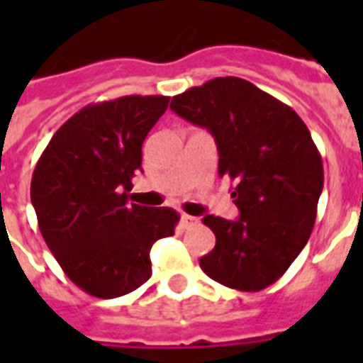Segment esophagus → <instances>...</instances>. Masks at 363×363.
Returning <instances> with one entry per match:
<instances>
[{
    "label": "esophagus",
    "mask_w": 363,
    "mask_h": 363,
    "mask_svg": "<svg viewBox=\"0 0 363 363\" xmlns=\"http://www.w3.org/2000/svg\"><path fill=\"white\" fill-rule=\"evenodd\" d=\"M199 220L196 218V216H190L186 215V213H182L181 215V226L182 228H194V226H198Z\"/></svg>",
    "instance_id": "esophagus-1"
}]
</instances>
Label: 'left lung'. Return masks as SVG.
<instances>
[{
	"instance_id": "1",
	"label": "left lung",
	"mask_w": 363,
	"mask_h": 363,
	"mask_svg": "<svg viewBox=\"0 0 363 363\" xmlns=\"http://www.w3.org/2000/svg\"><path fill=\"white\" fill-rule=\"evenodd\" d=\"M171 111L207 128L218 148V175L233 184L239 218L207 215L215 248L201 269L228 288L258 292L290 267L316 220L324 186L318 148L298 113L252 82L216 77L171 99Z\"/></svg>"
}]
</instances>
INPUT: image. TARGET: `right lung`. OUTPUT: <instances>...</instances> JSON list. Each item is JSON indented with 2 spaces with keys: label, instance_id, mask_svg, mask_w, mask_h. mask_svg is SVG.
Listing matches in <instances>:
<instances>
[{
  "label": "right lung",
  "instance_id": "1",
  "mask_svg": "<svg viewBox=\"0 0 363 363\" xmlns=\"http://www.w3.org/2000/svg\"><path fill=\"white\" fill-rule=\"evenodd\" d=\"M167 96H124L86 105L43 150L31 177L41 235L64 273L90 296L133 292L152 275L150 248L175 233L169 207L128 203L143 141Z\"/></svg>",
  "mask_w": 363,
  "mask_h": 363
}]
</instances>
